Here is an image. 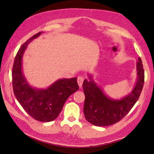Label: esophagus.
Returning a JSON list of instances; mask_svg holds the SVG:
<instances>
[{
  "label": "esophagus",
  "mask_w": 154,
  "mask_h": 154,
  "mask_svg": "<svg viewBox=\"0 0 154 154\" xmlns=\"http://www.w3.org/2000/svg\"><path fill=\"white\" fill-rule=\"evenodd\" d=\"M83 77H78L77 78V83H78V85H79V88H82V85H83Z\"/></svg>",
  "instance_id": "obj_1"
}]
</instances>
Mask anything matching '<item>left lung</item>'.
<instances>
[{
  "label": "left lung",
  "mask_w": 154,
  "mask_h": 154,
  "mask_svg": "<svg viewBox=\"0 0 154 154\" xmlns=\"http://www.w3.org/2000/svg\"><path fill=\"white\" fill-rule=\"evenodd\" d=\"M137 81L133 90L120 100H115L106 96L103 90L94 82L84 80L83 83L85 103L83 113L88 122L97 126H106L120 121L129 113L139 99L144 84L145 74L142 61L137 62Z\"/></svg>",
  "instance_id": "left-lung-1"
}]
</instances>
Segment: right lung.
<instances>
[{
  "instance_id": "right-lung-1",
  "label": "right lung",
  "mask_w": 154,
  "mask_h": 154,
  "mask_svg": "<svg viewBox=\"0 0 154 154\" xmlns=\"http://www.w3.org/2000/svg\"><path fill=\"white\" fill-rule=\"evenodd\" d=\"M42 33L33 35L21 46L14 60L12 83L15 96L26 113L36 120L49 122L59 116L67 98L79 90L77 77L61 79L47 89H35L28 84L22 72V56L28 44Z\"/></svg>"
}]
</instances>
